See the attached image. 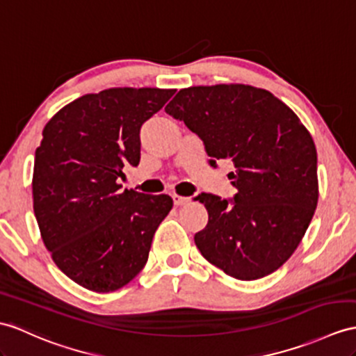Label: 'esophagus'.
<instances>
[{
    "label": "esophagus",
    "instance_id": "esophagus-1",
    "mask_svg": "<svg viewBox=\"0 0 356 356\" xmlns=\"http://www.w3.org/2000/svg\"><path fill=\"white\" fill-rule=\"evenodd\" d=\"M172 199H173V204H175L177 207H183V205H186V204L190 202V197H187V196L172 195Z\"/></svg>",
    "mask_w": 356,
    "mask_h": 356
}]
</instances>
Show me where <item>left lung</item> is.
Listing matches in <instances>:
<instances>
[{
	"mask_svg": "<svg viewBox=\"0 0 356 356\" xmlns=\"http://www.w3.org/2000/svg\"><path fill=\"white\" fill-rule=\"evenodd\" d=\"M164 111L204 142L210 164L231 160L232 197L201 193L207 227L195 234L205 259L254 281L280 268L313 219L318 199L317 152L308 129L270 92L245 84L197 86Z\"/></svg>",
	"mask_w": 356,
	"mask_h": 356,
	"instance_id": "1",
	"label": "left lung"
}]
</instances>
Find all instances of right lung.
I'll use <instances>...</instances> for the list:
<instances>
[{"label":"right lung","instance_id":"add662e5","mask_svg":"<svg viewBox=\"0 0 356 356\" xmlns=\"http://www.w3.org/2000/svg\"><path fill=\"white\" fill-rule=\"evenodd\" d=\"M175 90L116 88L67 104L43 128L33 208L54 263L81 287H124L148 261L173 205L168 195L120 190L125 164L140 161V128Z\"/></svg>","mask_w":356,"mask_h":356}]
</instances>
